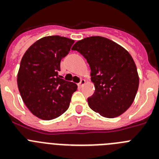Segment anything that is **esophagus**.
<instances>
[{
	"label": "esophagus",
	"mask_w": 159,
	"mask_h": 159,
	"mask_svg": "<svg viewBox=\"0 0 159 159\" xmlns=\"http://www.w3.org/2000/svg\"><path fill=\"white\" fill-rule=\"evenodd\" d=\"M85 84H86V81H85V80H81L80 82L78 84V86L80 87V88H82V87L84 86Z\"/></svg>",
	"instance_id": "34e87169"
}]
</instances>
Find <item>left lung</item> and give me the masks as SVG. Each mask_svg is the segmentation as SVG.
Returning <instances> with one entry per match:
<instances>
[{"mask_svg":"<svg viewBox=\"0 0 159 159\" xmlns=\"http://www.w3.org/2000/svg\"><path fill=\"white\" fill-rule=\"evenodd\" d=\"M75 50L87 60L95 92L88 99L90 108L106 118L121 116L131 106L139 78L130 53L116 42L102 36L79 40Z\"/></svg>","mask_w":159,"mask_h":159,"instance_id":"obj_1","label":"left lung"}]
</instances>
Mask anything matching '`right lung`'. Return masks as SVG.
Returning a JSON list of instances; mask_svg holds the SVG:
<instances>
[{"instance_id":"obj_1","label":"right lung","mask_w":159,"mask_h":159,"mask_svg":"<svg viewBox=\"0 0 159 159\" xmlns=\"http://www.w3.org/2000/svg\"><path fill=\"white\" fill-rule=\"evenodd\" d=\"M74 40L60 36L43 37L25 52L17 74V86L25 104L35 116L50 120L69 107L77 85L58 75L60 61Z\"/></svg>"}]
</instances>
